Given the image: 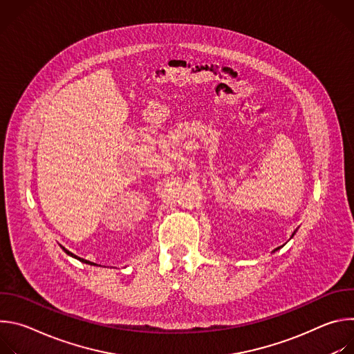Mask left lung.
I'll list each match as a JSON object with an SVG mask.
<instances>
[{"label":"left lung","mask_w":354,"mask_h":354,"mask_svg":"<svg viewBox=\"0 0 354 354\" xmlns=\"http://www.w3.org/2000/svg\"><path fill=\"white\" fill-rule=\"evenodd\" d=\"M295 232H297V230H295V231H294V232H292V235H291V238H292V236H294V234H295ZM277 249H280V248H277ZM277 249H274V250H277Z\"/></svg>","instance_id":"1"}]
</instances>
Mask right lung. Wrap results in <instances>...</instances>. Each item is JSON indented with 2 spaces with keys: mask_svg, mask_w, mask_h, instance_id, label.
Returning <instances> with one entry per match:
<instances>
[{
  "mask_svg": "<svg viewBox=\"0 0 354 354\" xmlns=\"http://www.w3.org/2000/svg\"><path fill=\"white\" fill-rule=\"evenodd\" d=\"M68 255H71V257H73V254H70V252H68ZM74 258H75V257H74ZM80 259H81V258H80ZM82 261H84V259H82Z\"/></svg>",
  "mask_w": 354,
  "mask_h": 354,
  "instance_id": "add662e5",
  "label": "right lung"
}]
</instances>
